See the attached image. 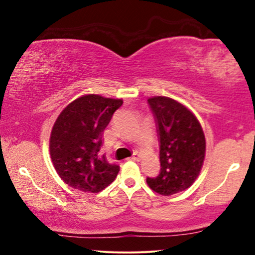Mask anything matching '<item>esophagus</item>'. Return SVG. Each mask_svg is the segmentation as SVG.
Returning <instances> with one entry per match:
<instances>
[{"instance_id":"34e87169","label":"esophagus","mask_w":255,"mask_h":255,"mask_svg":"<svg viewBox=\"0 0 255 255\" xmlns=\"http://www.w3.org/2000/svg\"><path fill=\"white\" fill-rule=\"evenodd\" d=\"M139 159H140V154H139L138 152H134L133 155H132L130 158V160H133V161H138Z\"/></svg>"}]
</instances>
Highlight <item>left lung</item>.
<instances>
[{"label": "left lung", "mask_w": 255, "mask_h": 255, "mask_svg": "<svg viewBox=\"0 0 255 255\" xmlns=\"http://www.w3.org/2000/svg\"><path fill=\"white\" fill-rule=\"evenodd\" d=\"M159 140L160 172L146 182L155 193L169 196L189 188L201 172L205 138L201 124L186 107L169 97L147 100Z\"/></svg>", "instance_id": "obj_1"}]
</instances>
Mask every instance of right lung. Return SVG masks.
Listing matches in <instances>:
<instances>
[{
	"instance_id": "add662e5",
	"label": "right lung",
	"mask_w": 255,
	"mask_h": 255,
	"mask_svg": "<svg viewBox=\"0 0 255 255\" xmlns=\"http://www.w3.org/2000/svg\"><path fill=\"white\" fill-rule=\"evenodd\" d=\"M122 100L86 95L68 104L55 121L50 152L59 176L69 187L99 193L116 179L120 166L101 154L102 134Z\"/></svg>"
}]
</instances>
